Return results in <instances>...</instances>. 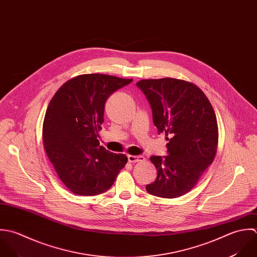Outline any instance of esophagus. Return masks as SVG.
<instances>
[{"label": "esophagus", "instance_id": "esophagus-1", "mask_svg": "<svg viewBox=\"0 0 257 257\" xmlns=\"http://www.w3.org/2000/svg\"><path fill=\"white\" fill-rule=\"evenodd\" d=\"M127 160L130 163H140V162H145L146 159L143 156H128Z\"/></svg>", "mask_w": 257, "mask_h": 257}]
</instances>
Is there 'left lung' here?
<instances>
[{
	"label": "left lung",
	"instance_id": "1",
	"mask_svg": "<svg viewBox=\"0 0 257 257\" xmlns=\"http://www.w3.org/2000/svg\"><path fill=\"white\" fill-rule=\"evenodd\" d=\"M137 86L151 104L159 134L170 137L169 155L150 159L158 176L146 189L165 198L181 196L192 189L216 155L218 127L213 107L198 86L183 80H142Z\"/></svg>",
	"mask_w": 257,
	"mask_h": 257
}]
</instances>
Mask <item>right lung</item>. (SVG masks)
I'll return each instance as SVG.
<instances>
[{
    "mask_svg": "<svg viewBox=\"0 0 257 257\" xmlns=\"http://www.w3.org/2000/svg\"><path fill=\"white\" fill-rule=\"evenodd\" d=\"M133 79L81 75L61 86L47 108L43 144L60 179L75 194L96 195L113 184L126 156L99 146L107 97Z\"/></svg>",
    "mask_w": 257,
    "mask_h": 257,
    "instance_id": "1",
    "label": "right lung"
}]
</instances>
